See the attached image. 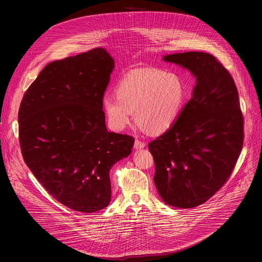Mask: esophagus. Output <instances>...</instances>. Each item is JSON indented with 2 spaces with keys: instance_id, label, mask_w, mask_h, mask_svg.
Returning <instances> with one entry per match:
<instances>
[{
  "instance_id": "1",
  "label": "esophagus",
  "mask_w": 262,
  "mask_h": 262,
  "mask_svg": "<svg viewBox=\"0 0 262 262\" xmlns=\"http://www.w3.org/2000/svg\"><path fill=\"white\" fill-rule=\"evenodd\" d=\"M145 145L146 144L144 142H142L140 140H136L135 144H134V147H135V149H142V148L145 147Z\"/></svg>"
}]
</instances>
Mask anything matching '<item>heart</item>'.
Returning a JSON list of instances; mask_svg holds the SVG:
<instances>
[{"label": "heart", "instance_id": "1", "mask_svg": "<svg viewBox=\"0 0 262 262\" xmlns=\"http://www.w3.org/2000/svg\"><path fill=\"white\" fill-rule=\"evenodd\" d=\"M116 97L105 95L102 110L110 127L123 130L134 118L145 132L161 135L180 116L186 100L184 83L178 74L158 68L130 70L119 81Z\"/></svg>", "mask_w": 262, "mask_h": 262}]
</instances>
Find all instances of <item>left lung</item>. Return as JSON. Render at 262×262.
Instances as JSON below:
<instances>
[{"mask_svg":"<svg viewBox=\"0 0 262 262\" xmlns=\"http://www.w3.org/2000/svg\"><path fill=\"white\" fill-rule=\"evenodd\" d=\"M164 61L192 72L196 85L174 125L148 144L163 201L178 208L206 202L230 177L244 144L235 83L212 55L186 52Z\"/></svg>","mask_w":262,"mask_h":262,"instance_id":"8db88e82","label":"left lung"}]
</instances>
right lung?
Returning <instances> with one entry per match:
<instances>
[{
    "mask_svg": "<svg viewBox=\"0 0 262 262\" xmlns=\"http://www.w3.org/2000/svg\"><path fill=\"white\" fill-rule=\"evenodd\" d=\"M113 69L101 48L51 62L20 102L25 163L50 195L76 211L108 205L110 170L134 146L133 137L105 126L102 98Z\"/></svg>",
    "mask_w": 262,
    "mask_h": 262,
    "instance_id": "right-lung-1",
    "label": "right lung"
}]
</instances>
